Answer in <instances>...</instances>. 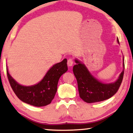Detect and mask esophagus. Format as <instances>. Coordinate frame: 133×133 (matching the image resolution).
Segmentation results:
<instances>
[{
    "mask_svg": "<svg viewBox=\"0 0 133 133\" xmlns=\"http://www.w3.org/2000/svg\"><path fill=\"white\" fill-rule=\"evenodd\" d=\"M67 64H68V66H71L72 64H73V59H69L67 61Z\"/></svg>",
    "mask_w": 133,
    "mask_h": 133,
    "instance_id": "esophagus-1",
    "label": "esophagus"
}]
</instances>
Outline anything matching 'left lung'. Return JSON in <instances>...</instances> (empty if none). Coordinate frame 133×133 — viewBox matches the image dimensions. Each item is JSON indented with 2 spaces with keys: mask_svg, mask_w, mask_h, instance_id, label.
<instances>
[{
  "mask_svg": "<svg viewBox=\"0 0 133 133\" xmlns=\"http://www.w3.org/2000/svg\"><path fill=\"white\" fill-rule=\"evenodd\" d=\"M117 42L119 43V39ZM124 60V59H123ZM73 72L77 79L80 97L87 103H94L108 99L117 92L123 80L124 69L114 83H103L95 79L83 63L75 60ZM125 65L123 62V68Z\"/></svg>",
  "mask_w": 133,
  "mask_h": 133,
  "instance_id": "8db88e82",
  "label": "left lung"
}]
</instances>
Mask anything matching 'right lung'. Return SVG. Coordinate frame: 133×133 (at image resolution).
Returning <instances> with one entry per match:
<instances>
[{"label": "right lung", "instance_id": "obj_1", "mask_svg": "<svg viewBox=\"0 0 133 133\" xmlns=\"http://www.w3.org/2000/svg\"><path fill=\"white\" fill-rule=\"evenodd\" d=\"M66 59L53 65L37 84L32 86H23L18 83L9 74H6L11 87L20 100L35 107H43L50 104L54 99L57 90L59 78L67 71Z\"/></svg>", "mask_w": 133, "mask_h": 133}]
</instances>
